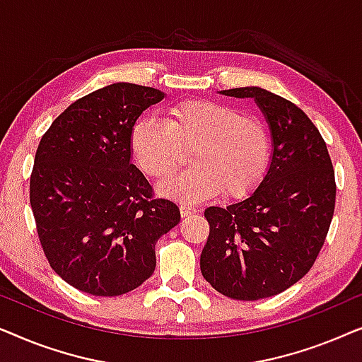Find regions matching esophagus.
<instances>
[{"instance_id": "obj_1", "label": "esophagus", "mask_w": 362, "mask_h": 362, "mask_svg": "<svg viewBox=\"0 0 362 362\" xmlns=\"http://www.w3.org/2000/svg\"><path fill=\"white\" fill-rule=\"evenodd\" d=\"M180 211H181V214L182 216H192V214H196L197 212V207L196 206H192V204H187V202H182V204L180 206Z\"/></svg>"}]
</instances>
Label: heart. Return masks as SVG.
I'll use <instances>...</instances> for the list:
<instances>
[{
    "mask_svg": "<svg viewBox=\"0 0 362 362\" xmlns=\"http://www.w3.org/2000/svg\"><path fill=\"white\" fill-rule=\"evenodd\" d=\"M136 166L156 181L170 177L192 151L189 171L166 181L165 196L202 201L224 189L242 197L257 189L272 161V133L257 115L212 100H187L171 107L166 123L145 117L130 133Z\"/></svg>",
    "mask_w": 362,
    "mask_h": 362,
    "instance_id": "obj_1",
    "label": "heart"
}]
</instances>
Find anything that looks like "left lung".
<instances>
[{"label":"left lung","mask_w":362,"mask_h":362,"mask_svg":"<svg viewBox=\"0 0 362 362\" xmlns=\"http://www.w3.org/2000/svg\"><path fill=\"white\" fill-rule=\"evenodd\" d=\"M221 93L254 98L274 150L269 171L249 197L204 211L209 237L201 272L229 298H269L303 279L325 244L336 201L333 163L318 128L295 103L260 87Z\"/></svg>","instance_id":"obj_1"}]
</instances>
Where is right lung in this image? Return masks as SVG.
Returning a JSON list of instances; mask_svg holds the SVG:
<instances>
[{
	"label": "right lung",
	"instance_id": "right-lung-1",
	"mask_svg": "<svg viewBox=\"0 0 362 362\" xmlns=\"http://www.w3.org/2000/svg\"><path fill=\"white\" fill-rule=\"evenodd\" d=\"M158 88L117 82L69 105L39 143L29 182L52 270L74 288L118 296L150 279L158 239L181 219L132 165L130 133Z\"/></svg>",
	"mask_w": 362,
	"mask_h": 362
}]
</instances>
